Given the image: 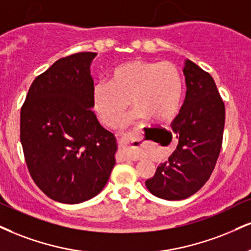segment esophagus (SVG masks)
Wrapping results in <instances>:
<instances>
[{
    "mask_svg": "<svg viewBox=\"0 0 251 251\" xmlns=\"http://www.w3.org/2000/svg\"><path fill=\"white\" fill-rule=\"evenodd\" d=\"M131 143H132L131 135H125V137L119 139V152H118V155H117L119 161H125V160L138 161V160H140V156L139 155H134L129 153Z\"/></svg>",
    "mask_w": 251,
    "mask_h": 251,
    "instance_id": "34e87169",
    "label": "esophagus"
}]
</instances>
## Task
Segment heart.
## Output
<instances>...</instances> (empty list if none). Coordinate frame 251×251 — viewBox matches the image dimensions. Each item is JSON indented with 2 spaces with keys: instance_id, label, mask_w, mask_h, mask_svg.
Listing matches in <instances>:
<instances>
[{
  "instance_id": "1",
  "label": "heart",
  "mask_w": 251,
  "mask_h": 251,
  "mask_svg": "<svg viewBox=\"0 0 251 251\" xmlns=\"http://www.w3.org/2000/svg\"><path fill=\"white\" fill-rule=\"evenodd\" d=\"M182 98V79L172 63L134 59L118 65L108 83H97L92 89L95 112L107 127H116L129 104L135 110L124 126L149 118L167 122L176 114Z\"/></svg>"
}]
</instances>
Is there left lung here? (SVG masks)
<instances>
[{
    "label": "left lung",
    "instance_id": "8db88e82",
    "mask_svg": "<svg viewBox=\"0 0 251 251\" xmlns=\"http://www.w3.org/2000/svg\"><path fill=\"white\" fill-rule=\"evenodd\" d=\"M183 75L186 98L171 124L179 144L145 182L153 195L165 200L195 194L212 175L222 146L226 110L215 81L189 59L185 60Z\"/></svg>",
    "mask_w": 251,
    "mask_h": 251
}]
</instances>
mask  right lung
<instances>
[{
    "label": "right lung",
    "instance_id": "1",
    "mask_svg": "<svg viewBox=\"0 0 251 251\" xmlns=\"http://www.w3.org/2000/svg\"><path fill=\"white\" fill-rule=\"evenodd\" d=\"M96 56L78 52L57 60L35 78L21 108L29 173L45 195L62 203L95 198L116 165V138L91 110Z\"/></svg>",
    "mask_w": 251,
    "mask_h": 251
}]
</instances>
